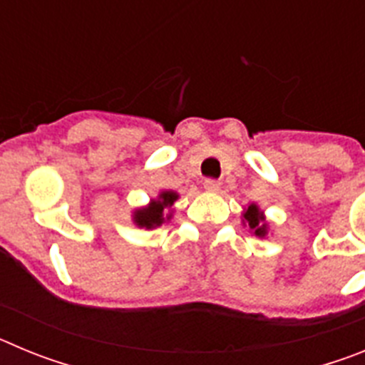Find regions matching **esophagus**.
<instances>
[{
    "label": "esophagus",
    "mask_w": 365,
    "mask_h": 365,
    "mask_svg": "<svg viewBox=\"0 0 365 365\" xmlns=\"http://www.w3.org/2000/svg\"><path fill=\"white\" fill-rule=\"evenodd\" d=\"M219 188H221V182L215 179H206L205 180V190L206 192H219Z\"/></svg>",
    "instance_id": "1"
}]
</instances>
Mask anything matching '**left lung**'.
<instances>
[{"label": "left lung", "mask_w": 365, "mask_h": 365, "mask_svg": "<svg viewBox=\"0 0 365 365\" xmlns=\"http://www.w3.org/2000/svg\"><path fill=\"white\" fill-rule=\"evenodd\" d=\"M243 222H247L248 228L257 235V237H265L267 232H269V227L265 222V215L263 212L257 208V205H250L248 208H245L243 212Z\"/></svg>", "instance_id": "obj_1"}]
</instances>
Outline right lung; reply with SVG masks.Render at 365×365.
I'll return each instance as SVG.
<instances>
[{
	"label": "right lung",
	"mask_w": 365,
	"mask_h": 365,
	"mask_svg": "<svg viewBox=\"0 0 365 365\" xmlns=\"http://www.w3.org/2000/svg\"><path fill=\"white\" fill-rule=\"evenodd\" d=\"M177 199H179L177 192H172V190L160 192L159 197L151 199L150 205L143 206V208H137L133 212V222L138 228H148V230L160 227L163 222L172 219V214L164 215V212L170 210Z\"/></svg>",
	"instance_id": "1"
}]
</instances>
